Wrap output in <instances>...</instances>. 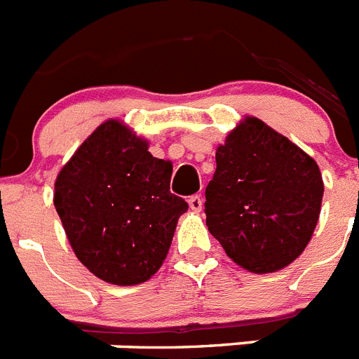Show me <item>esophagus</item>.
Returning <instances> with one entry per match:
<instances>
[{
    "label": "esophagus",
    "instance_id": "esophagus-1",
    "mask_svg": "<svg viewBox=\"0 0 359 359\" xmlns=\"http://www.w3.org/2000/svg\"><path fill=\"white\" fill-rule=\"evenodd\" d=\"M189 207H190V210H194V212H201V208H203V198L201 196H192V198L189 199Z\"/></svg>",
    "mask_w": 359,
    "mask_h": 359
}]
</instances>
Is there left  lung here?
I'll use <instances>...</instances> for the list:
<instances>
[{
    "label": "left lung",
    "mask_w": 359,
    "mask_h": 359,
    "mask_svg": "<svg viewBox=\"0 0 359 359\" xmlns=\"http://www.w3.org/2000/svg\"><path fill=\"white\" fill-rule=\"evenodd\" d=\"M205 190L212 236L252 273L286 268L306 250L320 217L323 182L309 154L255 116L215 151Z\"/></svg>",
    "instance_id": "obj_1"
}]
</instances>
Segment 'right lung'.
Segmentation results:
<instances>
[{"mask_svg": "<svg viewBox=\"0 0 359 359\" xmlns=\"http://www.w3.org/2000/svg\"><path fill=\"white\" fill-rule=\"evenodd\" d=\"M118 120L98 126L55 180L53 205L79 261L116 286L149 280L163 264L189 205L170 194L172 163Z\"/></svg>", "mask_w": 359, "mask_h": 359, "instance_id": "add662e5", "label": "right lung"}]
</instances>
